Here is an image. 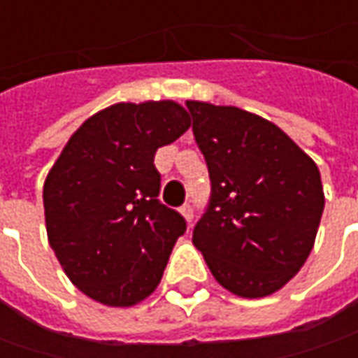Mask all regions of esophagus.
<instances>
[{
    "label": "esophagus",
    "instance_id": "esophagus-1",
    "mask_svg": "<svg viewBox=\"0 0 358 358\" xmlns=\"http://www.w3.org/2000/svg\"><path fill=\"white\" fill-rule=\"evenodd\" d=\"M179 211H181V215L185 217L187 223H191V221H193V207H191V205H183Z\"/></svg>",
    "mask_w": 358,
    "mask_h": 358
}]
</instances>
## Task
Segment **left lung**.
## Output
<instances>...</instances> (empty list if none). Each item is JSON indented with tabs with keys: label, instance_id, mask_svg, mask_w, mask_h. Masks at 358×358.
Returning <instances> with one entry per match:
<instances>
[{
	"label": "left lung",
	"instance_id": "left-lung-1",
	"mask_svg": "<svg viewBox=\"0 0 358 358\" xmlns=\"http://www.w3.org/2000/svg\"><path fill=\"white\" fill-rule=\"evenodd\" d=\"M211 177L193 245L233 295L261 299L305 265L324 209L321 173L275 123L231 105L187 101Z\"/></svg>",
	"mask_w": 358,
	"mask_h": 358
}]
</instances>
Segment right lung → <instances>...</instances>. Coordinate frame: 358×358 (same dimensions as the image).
I'll return each instance as SVG.
<instances>
[{
	"label": "right lung",
	"mask_w": 358,
	"mask_h": 358,
	"mask_svg": "<svg viewBox=\"0 0 358 358\" xmlns=\"http://www.w3.org/2000/svg\"><path fill=\"white\" fill-rule=\"evenodd\" d=\"M191 127L171 99L115 103L69 137L43 185L48 239L81 293L133 307L157 289L185 219L159 197L155 151Z\"/></svg>",
	"instance_id": "obj_1"
}]
</instances>
